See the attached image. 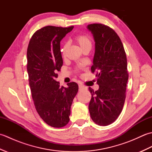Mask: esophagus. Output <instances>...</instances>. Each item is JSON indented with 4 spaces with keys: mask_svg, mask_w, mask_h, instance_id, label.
Segmentation results:
<instances>
[{
    "mask_svg": "<svg viewBox=\"0 0 152 152\" xmlns=\"http://www.w3.org/2000/svg\"><path fill=\"white\" fill-rule=\"evenodd\" d=\"M86 88L84 86H83L82 84L79 85V90H80V91H82V90H84Z\"/></svg>",
    "mask_w": 152,
    "mask_h": 152,
    "instance_id": "34e87169",
    "label": "esophagus"
}]
</instances>
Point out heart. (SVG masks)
<instances>
[{
    "mask_svg": "<svg viewBox=\"0 0 152 152\" xmlns=\"http://www.w3.org/2000/svg\"><path fill=\"white\" fill-rule=\"evenodd\" d=\"M75 39L77 42H78V44L80 45V46L82 48V50L84 49V48L86 47H88V46L91 47V45H92L91 40L88 34H78V36L76 37ZM66 48H67V44H65L64 45L62 50L63 53H64V51H65Z\"/></svg>",
    "mask_w": 152,
    "mask_h": 152,
    "instance_id": "obj_1",
    "label": "heart"
}]
</instances>
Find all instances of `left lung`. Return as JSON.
<instances>
[{
	"instance_id": "1",
	"label": "left lung",
	"mask_w": 152,
	"mask_h": 152,
	"mask_svg": "<svg viewBox=\"0 0 152 152\" xmlns=\"http://www.w3.org/2000/svg\"><path fill=\"white\" fill-rule=\"evenodd\" d=\"M95 42L91 72H96L99 89L91 93L89 110L96 124L106 126L114 122L124 107L129 78L127 57L117 33L101 23L88 25Z\"/></svg>"
}]
</instances>
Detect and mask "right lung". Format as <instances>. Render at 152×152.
I'll use <instances>...</instances> for the list:
<instances>
[{"mask_svg": "<svg viewBox=\"0 0 152 152\" xmlns=\"http://www.w3.org/2000/svg\"><path fill=\"white\" fill-rule=\"evenodd\" d=\"M73 28L44 27L33 34L27 48V72L35 108L45 123L56 128L69 122L71 105L78 91L75 82L66 88L56 80L63 63L60 42Z\"/></svg>", "mask_w": 152, "mask_h": 152, "instance_id": "add662e5", "label": "right lung"}]
</instances>
